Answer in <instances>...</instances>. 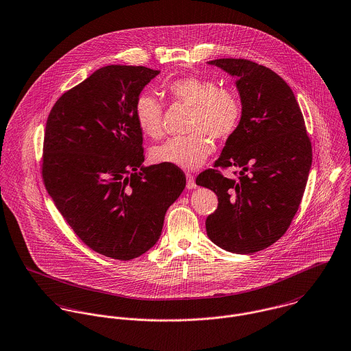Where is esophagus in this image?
<instances>
[{
	"instance_id": "obj_1",
	"label": "esophagus",
	"mask_w": 351,
	"mask_h": 351,
	"mask_svg": "<svg viewBox=\"0 0 351 351\" xmlns=\"http://www.w3.org/2000/svg\"><path fill=\"white\" fill-rule=\"evenodd\" d=\"M186 188L191 189V191L197 188V185H196V182H195V177H193L191 173H186Z\"/></svg>"
}]
</instances>
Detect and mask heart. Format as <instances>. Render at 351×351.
<instances>
[{
	"label": "heart",
	"mask_w": 351,
	"mask_h": 351,
	"mask_svg": "<svg viewBox=\"0 0 351 351\" xmlns=\"http://www.w3.org/2000/svg\"><path fill=\"white\" fill-rule=\"evenodd\" d=\"M171 100L193 109L189 136L169 139L151 150V159L156 163H167L181 169H196L213 152L215 139L231 136L242 117L239 96L231 89L219 88L209 78L189 75L177 78L166 85ZM135 120L139 130L149 138L162 135V105L151 95L143 93L135 104Z\"/></svg>",
	"instance_id": "obj_1"
}]
</instances>
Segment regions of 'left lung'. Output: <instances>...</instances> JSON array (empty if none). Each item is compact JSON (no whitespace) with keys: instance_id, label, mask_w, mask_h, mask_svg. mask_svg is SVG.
Returning <instances> with one entry per match:
<instances>
[{"instance_id":"8db88e82","label":"left lung","mask_w":351,"mask_h":351,"mask_svg":"<svg viewBox=\"0 0 351 351\" xmlns=\"http://www.w3.org/2000/svg\"><path fill=\"white\" fill-rule=\"evenodd\" d=\"M206 63L237 80L242 104L239 125L215 162L237 167L239 178L209 169L196 180L219 200L206 217V235L230 252L263 250L285 234L304 195L312 165L304 117L292 89L273 70L246 59Z\"/></svg>"}]
</instances>
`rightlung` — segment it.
Segmentation results:
<instances>
[{
	"label": "right lung",
	"mask_w": 351,
	"mask_h": 351,
	"mask_svg": "<svg viewBox=\"0 0 351 351\" xmlns=\"http://www.w3.org/2000/svg\"><path fill=\"white\" fill-rule=\"evenodd\" d=\"M158 74L101 67L56 101L47 119L43 180L51 199L85 245L119 261L158 242L166 210L186 185L177 166L142 165L135 104Z\"/></svg>",
	"instance_id": "right-lung-1"
}]
</instances>
